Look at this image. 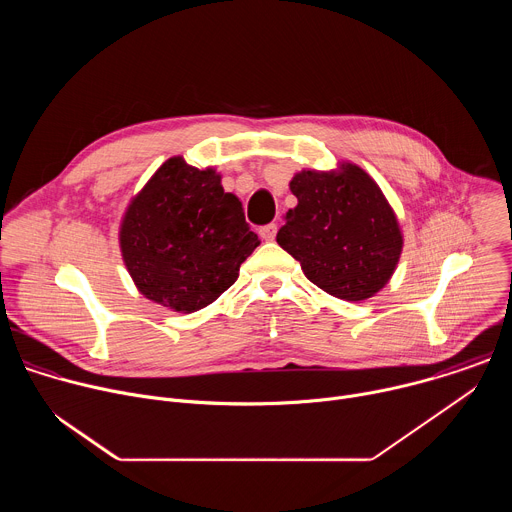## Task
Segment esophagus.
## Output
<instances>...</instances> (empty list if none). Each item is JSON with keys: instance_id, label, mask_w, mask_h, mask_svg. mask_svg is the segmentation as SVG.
Wrapping results in <instances>:
<instances>
[{"instance_id": "esophagus-1", "label": "esophagus", "mask_w": 512, "mask_h": 512, "mask_svg": "<svg viewBox=\"0 0 512 512\" xmlns=\"http://www.w3.org/2000/svg\"><path fill=\"white\" fill-rule=\"evenodd\" d=\"M275 235H277V225H275V223L265 225V227L261 229V237H263L265 241H273V239H275Z\"/></svg>"}]
</instances>
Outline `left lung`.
<instances>
[{"label": "left lung", "instance_id": "8db88e82", "mask_svg": "<svg viewBox=\"0 0 512 512\" xmlns=\"http://www.w3.org/2000/svg\"><path fill=\"white\" fill-rule=\"evenodd\" d=\"M289 208L277 243L326 294L360 302L391 279L403 249L397 216L377 182L356 164L302 170L289 182Z\"/></svg>", "mask_w": 512, "mask_h": 512}]
</instances>
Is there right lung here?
<instances>
[{"label":"right lung","instance_id":"obj_1","mask_svg":"<svg viewBox=\"0 0 512 512\" xmlns=\"http://www.w3.org/2000/svg\"><path fill=\"white\" fill-rule=\"evenodd\" d=\"M123 263L141 294L174 312L212 304L259 245L221 174L176 156L129 202L119 231Z\"/></svg>","mask_w":512,"mask_h":512}]
</instances>
